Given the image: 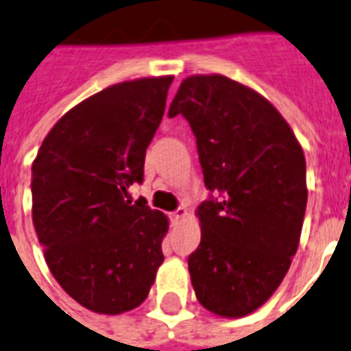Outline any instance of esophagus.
Returning <instances> with one entry per match:
<instances>
[{
    "mask_svg": "<svg viewBox=\"0 0 351 351\" xmlns=\"http://www.w3.org/2000/svg\"><path fill=\"white\" fill-rule=\"evenodd\" d=\"M186 213H187L186 208H184V206H180V208H176V210L171 213V221H173V223H178L180 219L186 217Z\"/></svg>",
    "mask_w": 351,
    "mask_h": 351,
    "instance_id": "1",
    "label": "esophagus"
}]
</instances>
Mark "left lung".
<instances>
[{"label":"left lung","instance_id":"obj_1","mask_svg":"<svg viewBox=\"0 0 351 351\" xmlns=\"http://www.w3.org/2000/svg\"><path fill=\"white\" fill-rule=\"evenodd\" d=\"M186 117L210 191L200 245L187 258L197 300L245 317L271 298L291 267L306 215V158L265 97L223 75L182 80L169 117Z\"/></svg>","mask_w":351,"mask_h":351}]
</instances>
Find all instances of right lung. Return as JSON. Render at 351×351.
I'll return each instance as SVG.
<instances>
[{
  "instance_id": "add662e5",
  "label": "right lung",
  "mask_w": 351,
  "mask_h": 351,
  "mask_svg": "<svg viewBox=\"0 0 351 351\" xmlns=\"http://www.w3.org/2000/svg\"><path fill=\"white\" fill-rule=\"evenodd\" d=\"M173 77L121 82L51 128L33 164V223L60 287L90 311L119 315L145 300L164 261L167 217L136 202L149 143Z\"/></svg>"
}]
</instances>
